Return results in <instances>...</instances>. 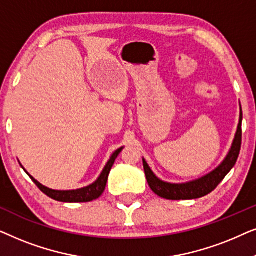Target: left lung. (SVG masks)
<instances>
[{
  "label": "left lung",
  "instance_id": "obj_1",
  "mask_svg": "<svg viewBox=\"0 0 256 256\" xmlns=\"http://www.w3.org/2000/svg\"><path fill=\"white\" fill-rule=\"evenodd\" d=\"M241 122H242V112L240 110V120L238 124V130L236 132V138L230 146V152L227 154L226 158L222 160L220 166L206 174V176L199 178V180L188 182V183L182 184H172L166 183V182L160 180V178L155 176L150 169L148 163L143 158V168L146 180L152 190L155 192L160 198L170 199V200H180V199H196L204 197L212 192L218 185L222 183V180L225 178L227 174L232 170V168L236 166L238 157L240 154L241 148V136H242V130H241Z\"/></svg>",
  "mask_w": 256,
  "mask_h": 256
}]
</instances>
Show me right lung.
<instances>
[{
	"label": "right lung",
	"instance_id": "1",
	"mask_svg": "<svg viewBox=\"0 0 256 256\" xmlns=\"http://www.w3.org/2000/svg\"><path fill=\"white\" fill-rule=\"evenodd\" d=\"M124 149V146L120 149H118L116 152H113V155L110 156V160H108L106 166L104 168L102 172L99 176V178L94 182L93 184L88 185V186L82 188H78V190H68V191H59V190H52V188H48L44 185H42L40 182H37L32 176H30L29 174L26 172V169L24 171L29 174L31 180L34 184L37 185L38 188L52 199L57 202H92L94 199L99 198L101 194H104V188H106V184H107V180H108V174H110V171L113 166V164L116 160V157L118 156V154L121 152V150Z\"/></svg>",
	"mask_w": 256,
	"mask_h": 256
}]
</instances>
